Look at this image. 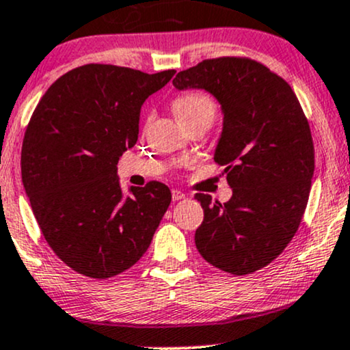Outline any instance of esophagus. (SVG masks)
Instances as JSON below:
<instances>
[{"label": "esophagus", "instance_id": "obj_1", "mask_svg": "<svg viewBox=\"0 0 350 350\" xmlns=\"http://www.w3.org/2000/svg\"><path fill=\"white\" fill-rule=\"evenodd\" d=\"M171 194H172V200H174V202H178V200H180V199L186 198V194H184V192L178 191V189H172Z\"/></svg>", "mask_w": 350, "mask_h": 350}]
</instances>
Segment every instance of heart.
Here are the masks:
<instances>
[{"label": "heart", "mask_w": 350, "mask_h": 350, "mask_svg": "<svg viewBox=\"0 0 350 350\" xmlns=\"http://www.w3.org/2000/svg\"><path fill=\"white\" fill-rule=\"evenodd\" d=\"M172 111L180 123L192 120H208L212 123L217 113V102L206 92H184L172 100Z\"/></svg>", "instance_id": "obj_1"}]
</instances>
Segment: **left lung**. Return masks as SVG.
<instances>
[{"label":"left lung","instance_id":"left-lung-1","mask_svg":"<svg viewBox=\"0 0 350 350\" xmlns=\"http://www.w3.org/2000/svg\"><path fill=\"white\" fill-rule=\"evenodd\" d=\"M178 90L219 100L224 130L214 159L226 166L228 202L196 194L204 220L196 247L219 270L240 276L271 263L298 230L314 174V144L290 83L248 57H217L179 72Z\"/></svg>","mask_w":350,"mask_h":350}]
</instances>
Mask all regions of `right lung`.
I'll use <instances>...</instances> for the list:
<instances>
[{
	"mask_svg": "<svg viewBox=\"0 0 350 350\" xmlns=\"http://www.w3.org/2000/svg\"><path fill=\"white\" fill-rule=\"evenodd\" d=\"M174 74L87 64L55 80L31 116L24 189L46 242L80 275L105 280L133 267L170 207L158 180L123 198L116 164L138 139L144 100Z\"/></svg>",
	"mask_w": 350,
	"mask_h": 350,
	"instance_id": "obj_1",
	"label": "right lung"
}]
</instances>
